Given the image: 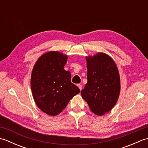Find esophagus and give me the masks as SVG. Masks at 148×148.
Returning <instances> with one entry per match:
<instances>
[{
  "instance_id": "esophagus-1",
  "label": "esophagus",
  "mask_w": 148,
  "mask_h": 148,
  "mask_svg": "<svg viewBox=\"0 0 148 148\" xmlns=\"http://www.w3.org/2000/svg\"><path fill=\"white\" fill-rule=\"evenodd\" d=\"M77 87H78V88H79L80 90H82V85H81V84H77Z\"/></svg>"
}]
</instances>
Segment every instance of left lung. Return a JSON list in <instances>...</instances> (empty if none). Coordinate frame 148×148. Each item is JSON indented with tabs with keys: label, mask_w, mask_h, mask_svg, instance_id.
Listing matches in <instances>:
<instances>
[{
	"label": "left lung",
	"mask_w": 148,
	"mask_h": 148,
	"mask_svg": "<svg viewBox=\"0 0 148 148\" xmlns=\"http://www.w3.org/2000/svg\"><path fill=\"white\" fill-rule=\"evenodd\" d=\"M86 60L88 82L81 96L94 114L104 115L116 105L120 93L117 65L111 56L101 52L86 56Z\"/></svg>",
	"instance_id": "1"
}]
</instances>
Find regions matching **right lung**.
Wrapping results in <instances>:
<instances>
[{
    "label": "right lung",
    "instance_id": "add662e5",
    "mask_svg": "<svg viewBox=\"0 0 148 148\" xmlns=\"http://www.w3.org/2000/svg\"><path fill=\"white\" fill-rule=\"evenodd\" d=\"M68 56L57 51L42 55L31 74V90L37 107L46 114L55 116L64 110L69 100L80 92L71 81V74L64 66Z\"/></svg>",
    "mask_w": 148,
    "mask_h": 148
}]
</instances>
